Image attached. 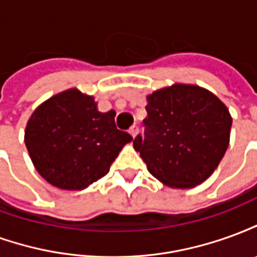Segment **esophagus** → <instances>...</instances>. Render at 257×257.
I'll use <instances>...</instances> for the list:
<instances>
[{"instance_id": "obj_1", "label": "esophagus", "mask_w": 257, "mask_h": 257, "mask_svg": "<svg viewBox=\"0 0 257 257\" xmlns=\"http://www.w3.org/2000/svg\"><path fill=\"white\" fill-rule=\"evenodd\" d=\"M129 134L132 135V136H136V135L139 134V126L138 125H134V126H131V129H129Z\"/></svg>"}]
</instances>
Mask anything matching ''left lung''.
Returning a JSON list of instances; mask_svg holds the SVG:
<instances>
[{
    "mask_svg": "<svg viewBox=\"0 0 257 257\" xmlns=\"http://www.w3.org/2000/svg\"><path fill=\"white\" fill-rule=\"evenodd\" d=\"M145 135L135 150L149 172L175 189H190L213 173L230 140L231 115L209 90L172 85L147 96Z\"/></svg>",
    "mask_w": 257,
    "mask_h": 257,
    "instance_id": "obj_1",
    "label": "left lung"
}]
</instances>
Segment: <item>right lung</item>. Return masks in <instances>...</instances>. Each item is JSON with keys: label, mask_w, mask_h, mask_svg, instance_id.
<instances>
[{"label": "right lung", "mask_w": 257, "mask_h": 257, "mask_svg": "<svg viewBox=\"0 0 257 257\" xmlns=\"http://www.w3.org/2000/svg\"><path fill=\"white\" fill-rule=\"evenodd\" d=\"M115 111H97L95 99L77 89L48 99L33 112L25 143L48 183L82 190L108 173L123 145L132 140L115 126Z\"/></svg>", "instance_id": "add662e5"}]
</instances>
